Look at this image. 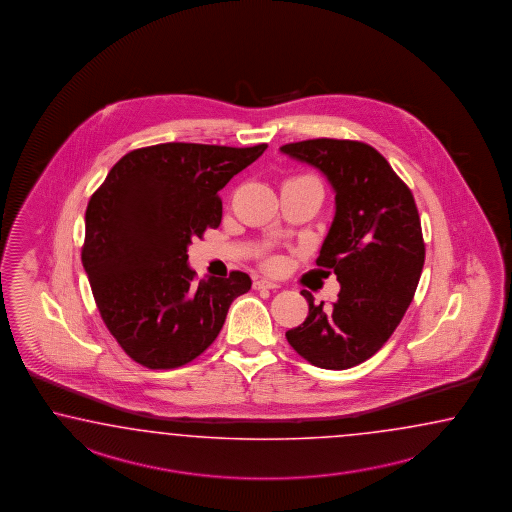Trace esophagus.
Returning a JSON list of instances; mask_svg holds the SVG:
<instances>
[{
    "mask_svg": "<svg viewBox=\"0 0 512 512\" xmlns=\"http://www.w3.org/2000/svg\"><path fill=\"white\" fill-rule=\"evenodd\" d=\"M255 288H270V290H274V288H279V285H277L275 281H272V279L262 277V279L255 281Z\"/></svg>",
    "mask_w": 512,
    "mask_h": 512,
    "instance_id": "esophagus-1",
    "label": "esophagus"
}]
</instances>
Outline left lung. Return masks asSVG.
Listing matches in <instances>:
<instances>
[{
    "label": "left lung",
    "mask_w": 512,
    "mask_h": 512,
    "mask_svg": "<svg viewBox=\"0 0 512 512\" xmlns=\"http://www.w3.org/2000/svg\"><path fill=\"white\" fill-rule=\"evenodd\" d=\"M281 151L318 168L335 190V218L316 264L337 275L338 300L314 305L287 331L288 344L325 370H346L370 359L409 309L425 261L416 203L387 159L357 140L314 138Z\"/></svg>",
    "instance_id": "obj_1"
}]
</instances>
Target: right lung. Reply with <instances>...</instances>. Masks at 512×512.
Here are the masks:
<instances>
[{"label":"right lung","mask_w":512,"mask_h":512,"mask_svg":"<svg viewBox=\"0 0 512 512\" xmlns=\"http://www.w3.org/2000/svg\"><path fill=\"white\" fill-rule=\"evenodd\" d=\"M268 144L168 142L129 151L92 194L81 261L103 322L151 370L194 361L218 337L250 275L196 281L188 244L222 222L218 192Z\"/></svg>","instance_id":"1"}]
</instances>
